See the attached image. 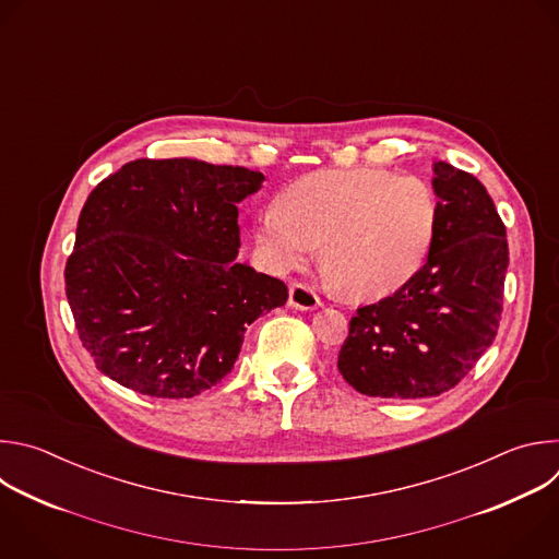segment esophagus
<instances>
[{"label": "esophagus", "instance_id": "1", "mask_svg": "<svg viewBox=\"0 0 559 559\" xmlns=\"http://www.w3.org/2000/svg\"><path fill=\"white\" fill-rule=\"evenodd\" d=\"M288 304L297 310H314L321 306L319 297L304 284H293L288 290Z\"/></svg>", "mask_w": 559, "mask_h": 559}]
</instances>
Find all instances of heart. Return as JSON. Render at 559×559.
<instances>
[{
  "instance_id": "b5f03b06",
  "label": "heart",
  "mask_w": 559,
  "mask_h": 559,
  "mask_svg": "<svg viewBox=\"0 0 559 559\" xmlns=\"http://www.w3.org/2000/svg\"><path fill=\"white\" fill-rule=\"evenodd\" d=\"M440 219L433 187L385 169H323L293 182L282 206L255 217V240L277 271L306 266L321 245L328 282L368 301L405 286L425 264Z\"/></svg>"
}]
</instances>
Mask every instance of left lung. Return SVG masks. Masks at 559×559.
Listing matches in <instances>:
<instances>
[{"label": "left lung", "instance_id": "left-lung-1", "mask_svg": "<svg viewBox=\"0 0 559 559\" xmlns=\"http://www.w3.org/2000/svg\"><path fill=\"white\" fill-rule=\"evenodd\" d=\"M431 187L440 219L427 262L396 293L357 310L340 350L342 377L366 396H438L496 340L507 229L476 176L438 160Z\"/></svg>", "mask_w": 559, "mask_h": 559}]
</instances>
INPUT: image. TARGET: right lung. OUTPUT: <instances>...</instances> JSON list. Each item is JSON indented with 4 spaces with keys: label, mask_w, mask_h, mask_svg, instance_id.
<instances>
[{
    "label": "right lung",
    "mask_w": 559,
    "mask_h": 559,
    "mask_svg": "<svg viewBox=\"0 0 559 559\" xmlns=\"http://www.w3.org/2000/svg\"><path fill=\"white\" fill-rule=\"evenodd\" d=\"M264 174L193 158L132 160L87 195L66 264L83 348L111 381L191 399L225 379L284 282L236 262L238 204Z\"/></svg>",
    "instance_id": "right-lung-1"
}]
</instances>
